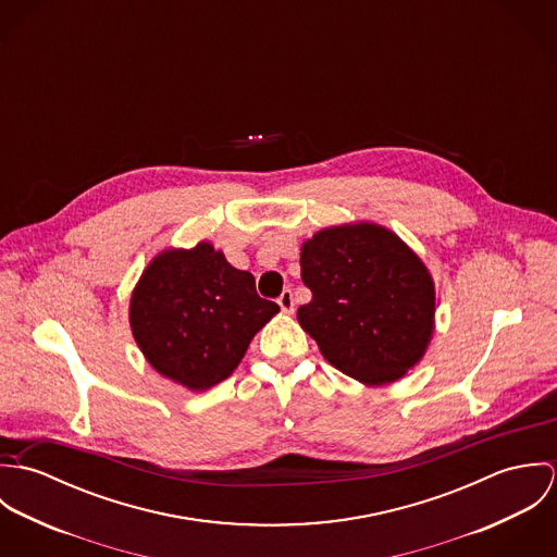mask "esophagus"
<instances>
[{
    "mask_svg": "<svg viewBox=\"0 0 557 557\" xmlns=\"http://www.w3.org/2000/svg\"><path fill=\"white\" fill-rule=\"evenodd\" d=\"M278 307H281V311H283V313H287V315H292V313H294V294H292V289H285V292L281 294V298H278Z\"/></svg>",
    "mask_w": 557,
    "mask_h": 557,
    "instance_id": "obj_1",
    "label": "esophagus"
}]
</instances>
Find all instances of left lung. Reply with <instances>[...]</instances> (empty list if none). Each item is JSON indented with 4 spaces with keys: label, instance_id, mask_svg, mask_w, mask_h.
I'll return each instance as SVG.
<instances>
[{
    "label": "left lung",
    "instance_id": "1",
    "mask_svg": "<svg viewBox=\"0 0 557 557\" xmlns=\"http://www.w3.org/2000/svg\"><path fill=\"white\" fill-rule=\"evenodd\" d=\"M300 268L313 300L298 321L332 367L386 386L422 360L435 330V283L395 232L369 221L325 227L302 244Z\"/></svg>",
    "mask_w": 557,
    "mask_h": 557
}]
</instances>
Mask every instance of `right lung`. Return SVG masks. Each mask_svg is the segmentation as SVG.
<instances>
[{
	"label": "right lung",
	"mask_w": 557,
	"mask_h": 557,
	"mask_svg": "<svg viewBox=\"0 0 557 557\" xmlns=\"http://www.w3.org/2000/svg\"><path fill=\"white\" fill-rule=\"evenodd\" d=\"M255 276L210 242L164 248L141 272L128 307L133 336L162 377L190 393L227 380L252 336L278 313Z\"/></svg>",
	"instance_id": "right-lung-1"
}]
</instances>
